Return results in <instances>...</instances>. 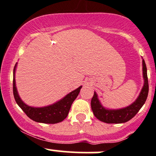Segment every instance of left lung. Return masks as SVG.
<instances>
[{
  "instance_id": "left-lung-1",
  "label": "left lung",
  "mask_w": 156,
  "mask_h": 156,
  "mask_svg": "<svg viewBox=\"0 0 156 156\" xmlns=\"http://www.w3.org/2000/svg\"><path fill=\"white\" fill-rule=\"evenodd\" d=\"M143 75L144 84L139 97L129 106L119 109H108L102 106L99 100L97 94L94 92L91 100V108L94 115L101 122L108 124H121L128 122L134 117L139 110L145 103L149 93V83L147 78V69L144 59H143Z\"/></svg>"
}]
</instances>
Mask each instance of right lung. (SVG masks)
Wrapping results in <instances>:
<instances>
[{"instance_id":"obj_1","label":"right lung","mask_w":156,"mask_h":156,"mask_svg":"<svg viewBox=\"0 0 156 156\" xmlns=\"http://www.w3.org/2000/svg\"><path fill=\"white\" fill-rule=\"evenodd\" d=\"M16 64L15 65L13 69L12 90H13L14 98L18 106L23 109V111L26 113V115L29 119L36 122L44 124H56L62 122L68 115L71 106L74 100L78 97L82 86H80L76 90L69 93L62 100L53 104L44 106V107H31L22 101L17 92L15 81V71Z\"/></svg>"}]
</instances>
